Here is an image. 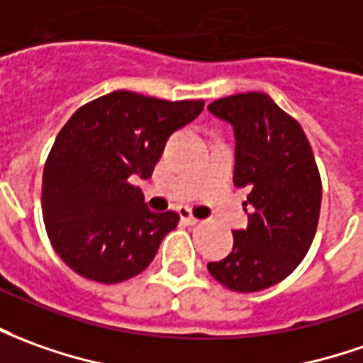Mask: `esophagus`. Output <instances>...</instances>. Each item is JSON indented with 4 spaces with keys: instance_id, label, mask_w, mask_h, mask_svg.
Listing matches in <instances>:
<instances>
[{
    "instance_id": "1",
    "label": "esophagus",
    "mask_w": 363,
    "mask_h": 363,
    "mask_svg": "<svg viewBox=\"0 0 363 363\" xmlns=\"http://www.w3.org/2000/svg\"><path fill=\"white\" fill-rule=\"evenodd\" d=\"M179 217H182V221L187 225H196L197 221H199L196 215L191 213V209H187V207H179Z\"/></svg>"
}]
</instances>
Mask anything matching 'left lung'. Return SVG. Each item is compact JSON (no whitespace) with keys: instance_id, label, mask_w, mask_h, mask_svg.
<instances>
[{"instance_id":"8db88e82","label":"left lung","mask_w":363,"mask_h":363,"mask_svg":"<svg viewBox=\"0 0 363 363\" xmlns=\"http://www.w3.org/2000/svg\"><path fill=\"white\" fill-rule=\"evenodd\" d=\"M207 108L233 126V182L249 189L247 229L233 231V251L207 269L235 292L264 291L311 249L322 201L318 166L301 124L269 94L241 92Z\"/></svg>"}]
</instances>
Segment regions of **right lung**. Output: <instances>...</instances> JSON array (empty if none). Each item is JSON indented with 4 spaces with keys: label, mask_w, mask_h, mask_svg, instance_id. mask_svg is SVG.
Here are the masks:
<instances>
[{
    "label": "right lung",
    "mask_w": 363,
    "mask_h": 363,
    "mask_svg": "<svg viewBox=\"0 0 363 363\" xmlns=\"http://www.w3.org/2000/svg\"><path fill=\"white\" fill-rule=\"evenodd\" d=\"M203 104L114 91L62 126L45 162L41 207L52 249L77 274L116 284L154 261L179 215L150 211L132 179L152 176L167 138Z\"/></svg>",
    "instance_id": "1"
}]
</instances>
